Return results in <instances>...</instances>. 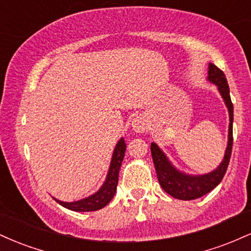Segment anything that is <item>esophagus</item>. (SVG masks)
Here are the masks:
<instances>
[{
	"label": "esophagus",
	"mask_w": 251,
	"mask_h": 251,
	"mask_svg": "<svg viewBox=\"0 0 251 251\" xmlns=\"http://www.w3.org/2000/svg\"><path fill=\"white\" fill-rule=\"evenodd\" d=\"M132 127H133L134 131L138 132V133H145L149 129V124L144 117H137L133 122H132Z\"/></svg>",
	"instance_id": "esophagus-1"
}]
</instances>
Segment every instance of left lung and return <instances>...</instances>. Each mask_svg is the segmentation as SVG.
I'll list each match as a JSON object with an SVG mask.
<instances>
[{
  "label": "left lung",
  "instance_id": "left-lung-1",
  "mask_svg": "<svg viewBox=\"0 0 251 251\" xmlns=\"http://www.w3.org/2000/svg\"><path fill=\"white\" fill-rule=\"evenodd\" d=\"M209 81L214 82L218 87L222 98L226 102L227 111H229V135H227V146L226 150L223 160L217 169L206 175L191 176L183 174L170 163L164 152L158 148L157 144H151V153L153 159L155 172H157L158 180L160 186L166 194L172 197L181 201H191L200 198L206 195L208 192L215 189L226 175L227 165H229L230 157L232 150V123H234V106H232L231 98H230L229 85L226 77L220 68L216 67L214 63H209L208 72Z\"/></svg>",
  "mask_w": 251,
  "mask_h": 251
}]
</instances>
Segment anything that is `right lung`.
I'll list each match as a JSON object with an SVG mask.
<instances>
[{
	"label": "right lung",
	"mask_w": 251,
	"mask_h": 251,
	"mask_svg": "<svg viewBox=\"0 0 251 251\" xmlns=\"http://www.w3.org/2000/svg\"><path fill=\"white\" fill-rule=\"evenodd\" d=\"M126 151V144L124 138L119 140L117 144L116 149L113 151V155H112L111 165H109V170L107 177H106L105 183L94 195L89 196L87 198L83 200L76 201H61L56 198H54L60 205L65 206L66 209L73 210V211H97V210L102 209L106 206L113 198L114 194H116L118 179H119V170L122 166L124 155H125Z\"/></svg>",
	"instance_id": "obj_1"
}]
</instances>
